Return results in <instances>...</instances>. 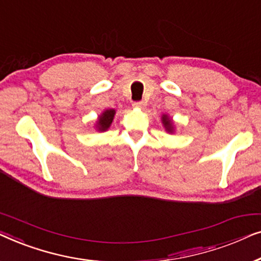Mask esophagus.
Masks as SVG:
<instances>
[{
  "mask_svg": "<svg viewBox=\"0 0 261 261\" xmlns=\"http://www.w3.org/2000/svg\"><path fill=\"white\" fill-rule=\"evenodd\" d=\"M145 105H146L145 101H135L134 102L135 108H138V109H144Z\"/></svg>",
  "mask_w": 261,
  "mask_h": 261,
  "instance_id": "1",
  "label": "esophagus"
}]
</instances>
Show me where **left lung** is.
<instances>
[{"label":"left lung","instance_id":"8db88e82","mask_svg":"<svg viewBox=\"0 0 261 261\" xmlns=\"http://www.w3.org/2000/svg\"><path fill=\"white\" fill-rule=\"evenodd\" d=\"M162 123H163L164 127H166V131L170 132V134L174 132V123H172V120L169 118L167 115L162 116Z\"/></svg>","mask_w":261,"mask_h":261}]
</instances>
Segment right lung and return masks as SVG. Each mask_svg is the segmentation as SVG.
<instances>
[{
    "mask_svg": "<svg viewBox=\"0 0 261 261\" xmlns=\"http://www.w3.org/2000/svg\"><path fill=\"white\" fill-rule=\"evenodd\" d=\"M115 115H116V110H113V109L105 110V111L98 117L97 125H95L97 130L101 131V132L108 130L110 125L112 124V120H113V117H115Z\"/></svg>",
    "mask_w": 261,
    "mask_h": 261,
    "instance_id": "1",
    "label": "right lung"
}]
</instances>
